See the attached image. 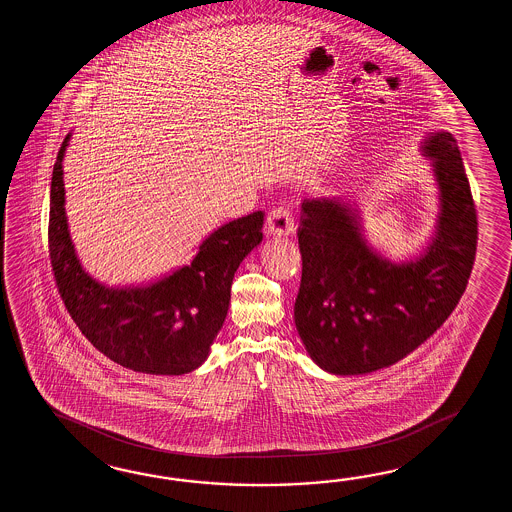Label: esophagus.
I'll return each instance as SVG.
<instances>
[{
    "label": "esophagus",
    "instance_id": "1",
    "mask_svg": "<svg viewBox=\"0 0 512 512\" xmlns=\"http://www.w3.org/2000/svg\"><path fill=\"white\" fill-rule=\"evenodd\" d=\"M294 230H296V225H294L291 210L285 207L272 208L269 216H267V232L271 236L280 238V236L293 234Z\"/></svg>",
    "mask_w": 512,
    "mask_h": 512
}]
</instances>
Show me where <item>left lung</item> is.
I'll use <instances>...</instances> for the list:
<instances>
[{
    "label": "left lung",
    "instance_id": "left-lung-1",
    "mask_svg": "<svg viewBox=\"0 0 512 512\" xmlns=\"http://www.w3.org/2000/svg\"><path fill=\"white\" fill-rule=\"evenodd\" d=\"M441 188L432 245L417 261L382 260L360 236L357 210L340 199H305L298 227L302 282L294 324L320 368L359 375L392 366L456 309L478 247V212L457 142L426 141Z\"/></svg>",
    "mask_w": 512,
    "mask_h": 512
}]
</instances>
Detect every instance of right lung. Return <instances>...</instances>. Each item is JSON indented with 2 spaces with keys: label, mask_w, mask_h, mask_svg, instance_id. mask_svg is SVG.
I'll use <instances>...</instances> for the list:
<instances>
[{
  "label": "right lung",
  "mask_w": 512,
  "mask_h": 512,
  "mask_svg": "<svg viewBox=\"0 0 512 512\" xmlns=\"http://www.w3.org/2000/svg\"><path fill=\"white\" fill-rule=\"evenodd\" d=\"M51 179L49 258L58 293L82 335L108 359L150 375H183L207 359L229 311L241 261L263 240V212L214 230L190 265L146 287L108 289L80 267L67 230L62 159Z\"/></svg>",
  "instance_id": "add662e5"
}]
</instances>
